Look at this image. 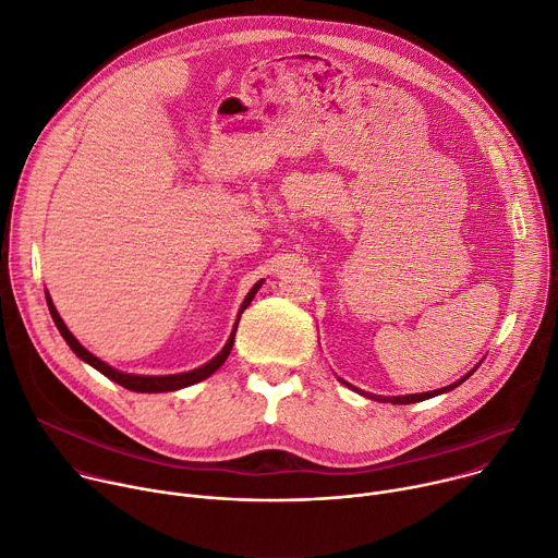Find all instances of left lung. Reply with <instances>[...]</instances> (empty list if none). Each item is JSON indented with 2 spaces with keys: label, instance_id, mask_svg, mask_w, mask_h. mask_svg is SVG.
<instances>
[{
  "label": "left lung",
  "instance_id": "obj_1",
  "mask_svg": "<svg viewBox=\"0 0 558 558\" xmlns=\"http://www.w3.org/2000/svg\"><path fill=\"white\" fill-rule=\"evenodd\" d=\"M481 365V363H478ZM478 365L472 369V372H468L463 378H459L456 383H451V385H447V387H440V389H434V391H423V393H408V396H376V393H369V391H363V389H356L353 385H349V383H344L342 378H338L342 385H347L349 389H353L356 393H361V396H365V398H372V400H378V402H391V404H410V402H421V400H427V398H434V396H440V393H447V391H451V389H456L459 387L461 383H465L476 369H478Z\"/></svg>",
  "mask_w": 558,
  "mask_h": 558
}]
</instances>
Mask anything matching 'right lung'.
<instances>
[{"mask_svg": "<svg viewBox=\"0 0 558 558\" xmlns=\"http://www.w3.org/2000/svg\"><path fill=\"white\" fill-rule=\"evenodd\" d=\"M263 282H265V280H258L256 284H253L251 291L246 293V298L242 300V305H240V310H238L235 325H233V329H231V336H229V340L225 342V347L216 353V356H214L209 363L202 365V367H195V369L182 372V374H169V376L126 374V372H120V369L107 365L105 361H99L97 356H93V353H90L88 349H84V347L80 344V340L69 331V327L64 325V320L60 318V314H58V310H56V305H53V300H50L48 291H46V302H48V312H50V316H53V320H56V325H58L62 338H64L66 344L73 349V353H75L77 359H82L84 363H88L90 367H95L99 374H105L107 378H111L113 383H118V385H122V387H126V389H131V391H137V393H162V391H175V389H182V387H191V385H195V383H199V380L209 378L216 369H220V367L225 365V361L229 359V353H231L233 340H235V329H238L240 316H242V312L251 305L253 295L258 293V289L263 287Z\"/></svg>", "mask_w": 558, "mask_h": 558, "instance_id": "1", "label": "right lung"}]
</instances>
